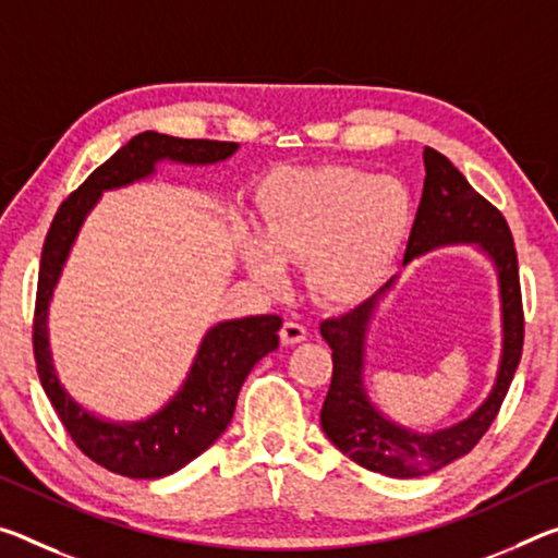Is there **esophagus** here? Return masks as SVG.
I'll return each mask as SVG.
<instances>
[{"label":"esophagus","mask_w":558,"mask_h":558,"mask_svg":"<svg viewBox=\"0 0 558 558\" xmlns=\"http://www.w3.org/2000/svg\"><path fill=\"white\" fill-rule=\"evenodd\" d=\"M307 338V330L300 323H295V320H288V323H282V327H280V340H282V344H298V342H303Z\"/></svg>","instance_id":"1"}]
</instances>
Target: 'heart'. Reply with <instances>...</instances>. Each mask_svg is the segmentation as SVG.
Returning <instances> with one entry per match:
<instances>
[{
	"mask_svg": "<svg viewBox=\"0 0 558 558\" xmlns=\"http://www.w3.org/2000/svg\"><path fill=\"white\" fill-rule=\"evenodd\" d=\"M412 223L410 191L350 166L280 171L260 189V238L241 255L263 286H286L282 265L307 263V288L330 305H355L390 276Z\"/></svg>",
	"mask_w": 558,
	"mask_h": 558,
	"instance_id": "heart-1",
	"label": "heart"
}]
</instances>
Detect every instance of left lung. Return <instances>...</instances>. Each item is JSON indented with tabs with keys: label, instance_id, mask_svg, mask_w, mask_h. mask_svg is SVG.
Segmentation results:
<instances>
[{
	"label": "left lung",
	"instance_id": "left-lung-1",
	"mask_svg": "<svg viewBox=\"0 0 558 558\" xmlns=\"http://www.w3.org/2000/svg\"><path fill=\"white\" fill-rule=\"evenodd\" d=\"M424 189L407 241L404 265L417 255L449 243H476L489 255L499 276L501 295V362L494 390L472 417L439 432H410L377 412L365 387V332L377 298L392 280L355 311L320 323V335L332 350V379L327 390L320 424L327 439L369 472L400 476H422L437 472L454 459L472 452L509 392L524 348V307H521L519 263L514 238L499 208L476 193L447 156L424 148Z\"/></svg>",
	"mask_w": 558,
	"mask_h": 558
}]
</instances>
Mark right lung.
I'll return each instance as SVG.
<instances>
[{
	"mask_svg": "<svg viewBox=\"0 0 558 558\" xmlns=\"http://www.w3.org/2000/svg\"><path fill=\"white\" fill-rule=\"evenodd\" d=\"M233 141L175 138L144 131L104 161L78 189L61 203L49 233L44 238L37 305H34L32 344L44 392L59 414L74 445L104 470L129 480H158L179 472L223 435L233 420L238 392L255 362L278 348L282 317L251 315L210 327L203 338L196 362L179 395L161 412L144 422H104L86 412L59 383L51 365L47 311L72 243L88 210L104 191L121 189L146 179L158 161L206 166L226 161L235 154Z\"/></svg>",
	"mask_w": 558,
	"mask_h": 558,
	"instance_id": "add662e5",
	"label": "right lung"
}]
</instances>
